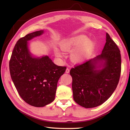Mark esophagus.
I'll return each mask as SVG.
<instances>
[{"label":"esophagus","mask_w":130,"mask_h":130,"mask_svg":"<svg viewBox=\"0 0 130 130\" xmlns=\"http://www.w3.org/2000/svg\"><path fill=\"white\" fill-rule=\"evenodd\" d=\"M69 72H70V70L68 69V68H67V69H66V70H65V73H69Z\"/></svg>","instance_id":"obj_1"}]
</instances>
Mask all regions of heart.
<instances>
[{
	"mask_svg": "<svg viewBox=\"0 0 130 130\" xmlns=\"http://www.w3.org/2000/svg\"><path fill=\"white\" fill-rule=\"evenodd\" d=\"M61 46L63 51L71 52L70 58L75 63H82L91 57L95 47V43L85 35L77 36L65 39L61 41ZM57 57L62 58L63 52L58 47L55 48Z\"/></svg>",
	"mask_w": 130,
	"mask_h": 130,
	"instance_id": "b5f03b06",
	"label": "heart"
}]
</instances>
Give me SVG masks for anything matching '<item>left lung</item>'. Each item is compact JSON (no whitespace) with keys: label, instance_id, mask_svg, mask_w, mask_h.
Wrapping results in <instances>:
<instances>
[{"label":"left lung","instance_id":"8db88e82","mask_svg":"<svg viewBox=\"0 0 130 130\" xmlns=\"http://www.w3.org/2000/svg\"><path fill=\"white\" fill-rule=\"evenodd\" d=\"M120 73V52L107 32L102 54L70 70L74 100L86 108L102 104L115 91Z\"/></svg>","mask_w":130,"mask_h":130}]
</instances>
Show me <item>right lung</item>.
I'll list each match as a JSON object with an SVG mask.
<instances>
[{"instance_id": "add662e5", "label": "right lung", "mask_w": 130, "mask_h": 130, "mask_svg": "<svg viewBox=\"0 0 130 130\" xmlns=\"http://www.w3.org/2000/svg\"><path fill=\"white\" fill-rule=\"evenodd\" d=\"M43 30L28 34L17 41L11 57V77L21 98L27 104L42 107L54 100L57 83L67 67L54 63L49 56L35 57L29 41L43 34Z\"/></svg>"}]
</instances>
